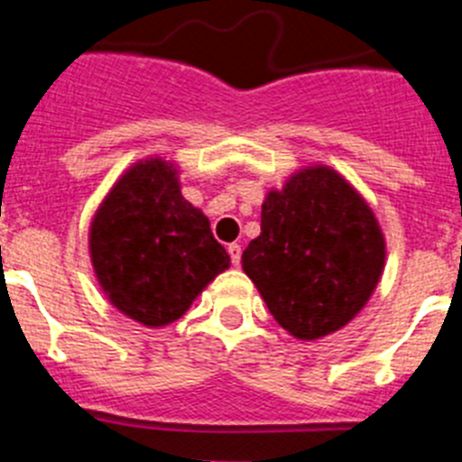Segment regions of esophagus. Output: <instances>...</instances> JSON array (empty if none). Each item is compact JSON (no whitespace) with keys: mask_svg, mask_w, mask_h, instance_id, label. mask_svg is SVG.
<instances>
[{"mask_svg":"<svg viewBox=\"0 0 462 462\" xmlns=\"http://www.w3.org/2000/svg\"><path fill=\"white\" fill-rule=\"evenodd\" d=\"M228 256H231V263H234V266H240V256H243V250H240L238 243L228 245Z\"/></svg>","mask_w":462,"mask_h":462,"instance_id":"esophagus-1","label":"esophagus"}]
</instances>
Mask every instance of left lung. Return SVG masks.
I'll return each instance as SVG.
<instances>
[{
  "instance_id": "1",
  "label": "left lung",
  "mask_w": 462,
  "mask_h": 462,
  "mask_svg": "<svg viewBox=\"0 0 462 462\" xmlns=\"http://www.w3.org/2000/svg\"><path fill=\"white\" fill-rule=\"evenodd\" d=\"M243 268L282 328L317 340L352 321L383 268L373 210L336 171L296 173L261 208V236Z\"/></svg>"
}]
</instances>
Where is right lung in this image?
I'll return each instance as SVG.
<instances>
[{
	"mask_svg": "<svg viewBox=\"0 0 462 462\" xmlns=\"http://www.w3.org/2000/svg\"><path fill=\"white\" fill-rule=\"evenodd\" d=\"M89 252L110 303L145 326L180 319L231 261L162 159L136 164L110 189L92 222Z\"/></svg>",
	"mask_w": 462,
	"mask_h": 462,
	"instance_id": "right-lung-1",
	"label": "right lung"
}]
</instances>
